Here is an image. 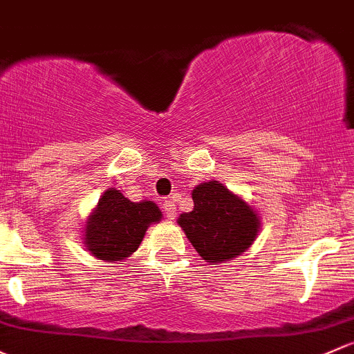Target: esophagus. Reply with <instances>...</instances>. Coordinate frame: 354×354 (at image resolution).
Returning <instances> with one entry per match:
<instances>
[{"instance_id":"esophagus-1","label":"esophagus","mask_w":354,"mask_h":354,"mask_svg":"<svg viewBox=\"0 0 354 354\" xmlns=\"http://www.w3.org/2000/svg\"><path fill=\"white\" fill-rule=\"evenodd\" d=\"M162 210H165L166 217L169 218V221H173V218L176 217V207H174V202H171V200L162 202Z\"/></svg>"}]
</instances>
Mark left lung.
<instances>
[{
    "mask_svg": "<svg viewBox=\"0 0 354 354\" xmlns=\"http://www.w3.org/2000/svg\"><path fill=\"white\" fill-rule=\"evenodd\" d=\"M192 198L195 207L180 215L178 225L207 263L237 258L254 243L261 227L258 214L224 185L205 181Z\"/></svg>",
    "mask_w": 354,
    "mask_h": 354,
    "instance_id": "left-lung-1",
    "label": "left lung"
}]
</instances>
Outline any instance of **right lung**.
<instances>
[{"label": "right lung", "mask_w": 354, "mask_h": 354, "mask_svg": "<svg viewBox=\"0 0 354 354\" xmlns=\"http://www.w3.org/2000/svg\"><path fill=\"white\" fill-rule=\"evenodd\" d=\"M162 214L154 202H130L118 189H106L84 227V245L95 258L115 263L137 251L147 227Z\"/></svg>", "instance_id": "1"}]
</instances>
